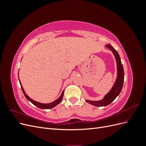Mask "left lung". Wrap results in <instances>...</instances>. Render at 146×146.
<instances>
[{
    "label": "left lung",
    "mask_w": 146,
    "mask_h": 146,
    "mask_svg": "<svg viewBox=\"0 0 146 146\" xmlns=\"http://www.w3.org/2000/svg\"><path fill=\"white\" fill-rule=\"evenodd\" d=\"M106 47L110 48L113 52L116 58V64H117V78L115 81V83L113 85L111 90H110L108 93L105 96L104 99L99 101H92L86 100V102L92 105H94L96 107H105L111 104L114 100L115 99L117 96L120 94V92L122 89L123 80H124V72H123V66L122 64L120 56L117 53V52L110 45H106Z\"/></svg>",
    "instance_id": "obj_1"
}]
</instances>
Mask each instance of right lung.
<instances>
[{
	"mask_svg": "<svg viewBox=\"0 0 146 146\" xmlns=\"http://www.w3.org/2000/svg\"><path fill=\"white\" fill-rule=\"evenodd\" d=\"M18 77H19V76H18ZM19 83H20V85H21V88H22V90H23V93H24L25 98H27V99L28 100L31 102V103H32L34 105L36 106L37 107L41 108V109H50V108H52L55 107V106H56L57 105L59 104L61 102V101L62 100V99L63 98L64 91H63L62 93H61V96L59 97L58 99H57L56 100H55L54 102H51V103H49V104H42V103H40V102H36V101H35V100H33L32 99H30L29 97L27 94H26L24 90L23 89V86H22V85H21L20 80H19Z\"/></svg>",
	"mask_w": 146,
	"mask_h": 146,
	"instance_id": "1",
	"label": "right lung"
}]
</instances>
